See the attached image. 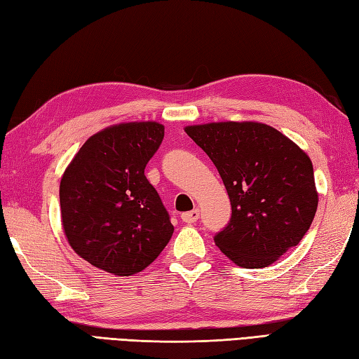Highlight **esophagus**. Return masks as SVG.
<instances>
[{"instance_id":"obj_1","label":"esophagus","mask_w":359,"mask_h":359,"mask_svg":"<svg viewBox=\"0 0 359 359\" xmlns=\"http://www.w3.org/2000/svg\"><path fill=\"white\" fill-rule=\"evenodd\" d=\"M199 216H201L199 210H193V211L184 212V215H182V220H184L185 224H196L197 219H199Z\"/></svg>"}]
</instances>
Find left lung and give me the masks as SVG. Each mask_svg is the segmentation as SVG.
<instances>
[{"label":"left lung","instance_id":"1","mask_svg":"<svg viewBox=\"0 0 359 359\" xmlns=\"http://www.w3.org/2000/svg\"><path fill=\"white\" fill-rule=\"evenodd\" d=\"M215 163L231 202L216 245L243 269H264L296 247L318 208L313 165L278 129L256 121L187 126Z\"/></svg>","mask_w":359,"mask_h":359}]
</instances>
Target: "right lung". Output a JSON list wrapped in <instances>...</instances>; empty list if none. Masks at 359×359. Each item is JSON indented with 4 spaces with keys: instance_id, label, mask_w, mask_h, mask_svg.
<instances>
[{
    "instance_id": "obj_1",
    "label": "right lung",
    "mask_w": 359,
    "mask_h": 359,
    "mask_svg": "<svg viewBox=\"0 0 359 359\" xmlns=\"http://www.w3.org/2000/svg\"><path fill=\"white\" fill-rule=\"evenodd\" d=\"M156 121L106 128L85 142L60 182L67 242L90 265L131 276L154 262L174 226L144 168L163 140Z\"/></svg>"
}]
</instances>
